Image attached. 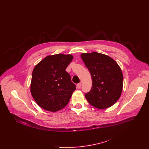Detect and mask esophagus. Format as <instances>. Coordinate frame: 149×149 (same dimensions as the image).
<instances>
[{"mask_svg": "<svg viewBox=\"0 0 149 149\" xmlns=\"http://www.w3.org/2000/svg\"><path fill=\"white\" fill-rule=\"evenodd\" d=\"M77 88H78V89H79V88L81 87V83L78 84H77Z\"/></svg>", "mask_w": 149, "mask_h": 149, "instance_id": "34e87169", "label": "esophagus"}]
</instances>
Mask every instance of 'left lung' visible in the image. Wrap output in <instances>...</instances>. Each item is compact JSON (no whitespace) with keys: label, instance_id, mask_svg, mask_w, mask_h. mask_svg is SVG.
Here are the masks:
<instances>
[{"label":"left lung","instance_id":"obj_1","mask_svg":"<svg viewBox=\"0 0 149 149\" xmlns=\"http://www.w3.org/2000/svg\"><path fill=\"white\" fill-rule=\"evenodd\" d=\"M81 57L93 81L91 91L85 94L87 100L98 109L110 107L122 93L123 75L120 67L109 56L97 52L82 53Z\"/></svg>","mask_w":149,"mask_h":149}]
</instances>
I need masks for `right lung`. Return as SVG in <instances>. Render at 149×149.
Returning <instances> with one entry per match:
<instances>
[{
    "instance_id": "right-lung-1",
    "label": "right lung",
    "mask_w": 149,
    "mask_h": 149,
    "mask_svg": "<svg viewBox=\"0 0 149 149\" xmlns=\"http://www.w3.org/2000/svg\"><path fill=\"white\" fill-rule=\"evenodd\" d=\"M72 59L71 54L48 55L34 67L31 93L42 109L56 112L68 104L76 89L65 71Z\"/></svg>"
}]
</instances>
